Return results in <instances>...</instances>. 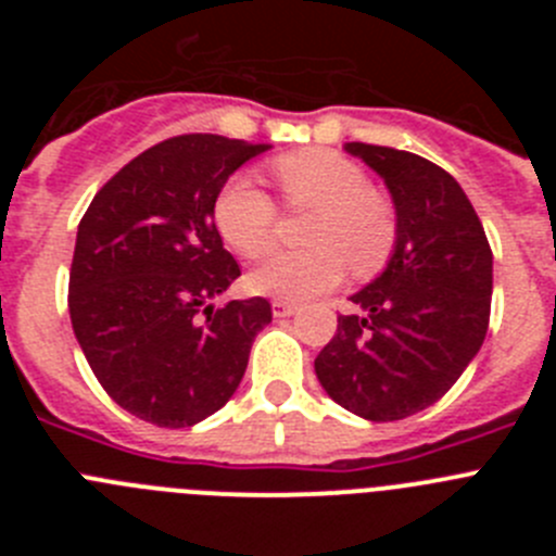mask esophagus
Segmentation results:
<instances>
[{
    "label": "esophagus",
    "instance_id": "obj_1",
    "mask_svg": "<svg viewBox=\"0 0 556 556\" xmlns=\"http://www.w3.org/2000/svg\"><path fill=\"white\" fill-rule=\"evenodd\" d=\"M294 303H289V301H273V314L275 317H292L294 314Z\"/></svg>",
    "mask_w": 556,
    "mask_h": 556
}]
</instances>
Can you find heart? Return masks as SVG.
<instances>
[{"mask_svg":"<svg viewBox=\"0 0 556 556\" xmlns=\"http://www.w3.org/2000/svg\"><path fill=\"white\" fill-rule=\"evenodd\" d=\"M273 175L292 208H312L301 253L269 255L250 273V289L278 301H308L345 278V269L372 275L395 248V208L367 189L365 169L331 150L289 152ZM214 223L244 258H262L275 244V203L255 180L236 175L214 203Z\"/></svg>","mask_w":556,"mask_h":556,"instance_id":"1","label":"heart"}]
</instances>
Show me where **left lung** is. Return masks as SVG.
<instances>
[{"instance_id": "8db88e82", "label": "left lung", "mask_w": 556, "mask_h": 556, "mask_svg": "<svg viewBox=\"0 0 556 556\" xmlns=\"http://www.w3.org/2000/svg\"><path fill=\"white\" fill-rule=\"evenodd\" d=\"M384 180L395 248L384 273L351 294L314 358L323 390L365 420H404L437 404L479 353L490 323L493 253L462 186L395 147L348 141Z\"/></svg>"}]
</instances>
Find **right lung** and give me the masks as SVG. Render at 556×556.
Returning <instances> with one entry per match:
<instances>
[{"label":"right lung","mask_w":556,"mask_h":556,"mask_svg":"<svg viewBox=\"0 0 556 556\" xmlns=\"http://www.w3.org/2000/svg\"><path fill=\"white\" fill-rule=\"evenodd\" d=\"M269 144L189 132L122 166L88 205L68 273L72 328L102 390L130 415L186 429L223 409L248 370L264 298H214L239 278L214 203Z\"/></svg>","instance_id":"obj_1"}]
</instances>
